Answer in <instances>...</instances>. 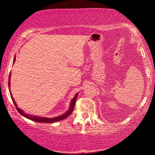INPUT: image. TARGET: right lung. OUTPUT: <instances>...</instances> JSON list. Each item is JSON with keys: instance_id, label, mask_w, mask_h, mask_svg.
Returning a JSON list of instances; mask_svg holds the SVG:
<instances>
[{"instance_id": "obj_1", "label": "right lung", "mask_w": 155, "mask_h": 155, "mask_svg": "<svg viewBox=\"0 0 155 155\" xmlns=\"http://www.w3.org/2000/svg\"><path fill=\"white\" fill-rule=\"evenodd\" d=\"M15 59L16 57H15L14 58V62H13V63H14L15 61ZM10 80H11V73L9 74V77H8V87H9V91L10 90V85H11V82H10ZM77 96H78V93L75 95L74 97L72 98V101H71V103L70 104V108H69V109L65 113H64L61 116H58L57 117H54V118H47V117H39V116H33V115H31V114H27L25 113L24 111L22 110L21 109H20V108H18L17 107V104H16L15 101L14 100V98H13L12 96V94L11 93V98L12 100V102L14 103V104L15 105V107L16 108V109H17L18 113L22 114L23 117H25L26 118H28V119H30L31 120H33L35 122H38V123H54V122H57V121H60L61 120H63L65 119L66 118L68 117V116H70L71 114V113H72V111L74 110V104H75V102L76 100H77Z\"/></svg>"}]
</instances>
